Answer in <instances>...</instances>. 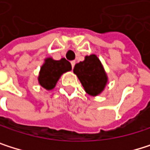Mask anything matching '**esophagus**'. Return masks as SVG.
Listing matches in <instances>:
<instances>
[{"instance_id": "obj_1", "label": "esophagus", "mask_w": 150, "mask_h": 150, "mask_svg": "<svg viewBox=\"0 0 150 150\" xmlns=\"http://www.w3.org/2000/svg\"><path fill=\"white\" fill-rule=\"evenodd\" d=\"M71 67H72V69L74 68V66H75V61H72V62H71Z\"/></svg>"}]
</instances>
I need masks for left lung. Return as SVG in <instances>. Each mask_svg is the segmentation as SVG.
Masks as SVG:
<instances>
[{"mask_svg": "<svg viewBox=\"0 0 150 150\" xmlns=\"http://www.w3.org/2000/svg\"><path fill=\"white\" fill-rule=\"evenodd\" d=\"M73 72L79 78L85 91L92 96L100 95L108 82L104 66L96 54L85 56L83 62L75 65Z\"/></svg>", "mask_w": 150, "mask_h": 150, "instance_id": "1", "label": "left lung"}]
</instances>
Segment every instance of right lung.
Listing matches in <instances>:
<instances>
[{
	"instance_id": "add662e5",
	"label": "right lung",
	"mask_w": 150,
	"mask_h": 150,
	"mask_svg": "<svg viewBox=\"0 0 150 150\" xmlns=\"http://www.w3.org/2000/svg\"><path fill=\"white\" fill-rule=\"evenodd\" d=\"M70 71H71V64L65 58L56 61L52 57H47L40 68L37 78L38 83L45 89L52 90L55 88L61 76Z\"/></svg>"
}]
</instances>
